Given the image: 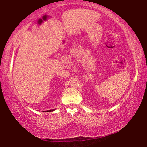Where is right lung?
<instances>
[{
  "label": "right lung",
  "mask_w": 147,
  "mask_h": 147,
  "mask_svg": "<svg viewBox=\"0 0 147 147\" xmlns=\"http://www.w3.org/2000/svg\"><path fill=\"white\" fill-rule=\"evenodd\" d=\"M55 110V109H50V110H48L47 111H49V112H51V111H54Z\"/></svg>",
  "instance_id": "right-lung-1"
}]
</instances>
